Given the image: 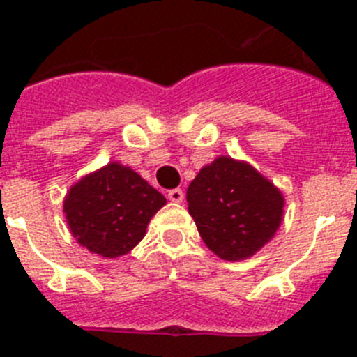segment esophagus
Returning <instances> with one entry per match:
<instances>
[{
    "label": "esophagus",
    "mask_w": 357,
    "mask_h": 357,
    "mask_svg": "<svg viewBox=\"0 0 357 357\" xmlns=\"http://www.w3.org/2000/svg\"><path fill=\"white\" fill-rule=\"evenodd\" d=\"M168 198L172 202H175V204H181V202H184V191L182 189H172V191H168Z\"/></svg>",
    "instance_id": "1"
}]
</instances>
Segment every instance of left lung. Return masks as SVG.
<instances>
[{
  "label": "left lung",
  "instance_id": "left-lung-1",
  "mask_svg": "<svg viewBox=\"0 0 357 357\" xmlns=\"http://www.w3.org/2000/svg\"><path fill=\"white\" fill-rule=\"evenodd\" d=\"M188 204L207 248L225 261H243L275 236L286 202L247 160L220 155L191 181Z\"/></svg>",
  "mask_w": 357,
  "mask_h": 357
}]
</instances>
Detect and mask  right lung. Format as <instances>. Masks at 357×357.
I'll list each match as a JSON object with an SVG mask.
<instances>
[{
	"label": "right lung",
	"mask_w": 357,
	"mask_h": 357,
	"mask_svg": "<svg viewBox=\"0 0 357 357\" xmlns=\"http://www.w3.org/2000/svg\"><path fill=\"white\" fill-rule=\"evenodd\" d=\"M166 198L137 172L109 162L84 175L64 197V216L78 245L107 259L128 254L144 238Z\"/></svg>",
	"instance_id": "right-lung-1"
}]
</instances>
